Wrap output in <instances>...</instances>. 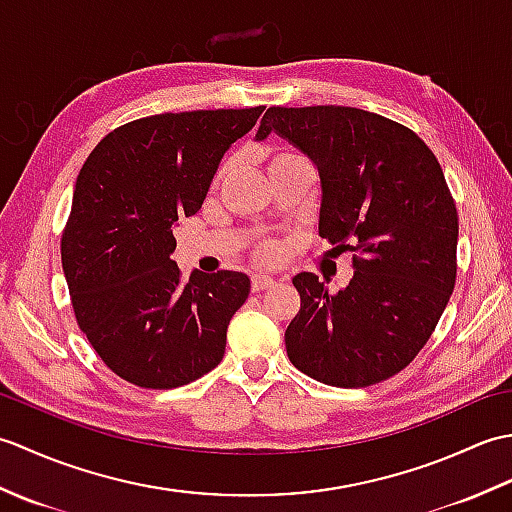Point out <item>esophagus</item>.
I'll return each mask as SVG.
<instances>
[{
	"mask_svg": "<svg viewBox=\"0 0 512 512\" xmlns=\"http://www.w3.org/2000/svg\"><path fill=\"white\" fill-rule=\"evenodd\" d=\"M275 284H277V281L273 277H268V275H253V279H250V286H253L255 292L266 290V288H273Z\"/></svg>",
	"mask_w": 512,
	"mask_h": 512,
	"instance_id": "obj_1",
	"label": "esophagus"
}]
</instances>
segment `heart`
<instances>
[{
    "label": "heart",
    "instance_id": "1",
    "mask_svg": "<svg viewBox=\"0 0 512 512\" xmlns=\"http://www.w3.org/2000/svg\"><path fill=\"white\" fill-rule=\"evenodd\" d=\"M292 160H301V158L295 156V154H290V151H277V154L270 158V167L281 165V162H292ZM259 255H262V259H266V262H273V259L279 257V246L273 244V242H268V244L259 248Z\"/></svg>",
    "mask_w": 512,
    "mask_h": 512
}]
</instances>
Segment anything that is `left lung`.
Listing matches in <instances>:
<instances>
[{"mask_svg": "<svg viewBox=\"0 0 512 512\" xmlns=\"http://www.w3.org/2000/svg\"><path fill=\"white\" fill-rule=\"evenodd\" d=\"M270 132L317 167L319 235L354 268L339 292L292 279L288 358L325 385H376L416 358L455 286L458 211L440 162L405 125L356 107H268L255 138Z\"/></svg>", "mask_w": 512, "mask_h": 512, "instance_id": "left-lung-1", "label": "left lung"}]
</instances>
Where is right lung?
I'll use <instances>...</instances> for the list:
<instances>
[{
  "label": "right lung",
  "instance_id": "obj_1",
  "mask_svg": "<svg viewBox=\"0 0 512 512\" xmlns=\"http://www.w3.org/2000/svg\"><path fill=\"white\" fill-rule=\"evenodd\" d=\"M264 107L156 114L107 134L76 178L61 264L76 323L127 383L171 389L222 361L250 279L193 270L184 284L173 228L200 211L220 160Z\"/></svg>",
  "mask_w": 512,
  "mask_h": 512
}]
</instances>
